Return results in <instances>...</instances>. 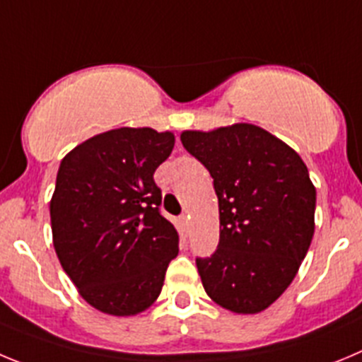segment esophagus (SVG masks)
I'll use <instances>...</instances> for the list:
<instances>
[{
    "instance_id": "1",
    "label": "esophagus",
    "mask_w": 362,
    "mask_h": 362,
    "mask_svg": "<svg viewBox=\"0 0 362 362\" xmlns=\"http://www.w3.org/2000/svg\"><path fill=\"white\" fill-rule=\"evenodd\" d=\"M189 214H182L180 216V223H182V227H184V230H187L189 229V226H191V221H189Z\"/></svg>"
}]
</instances>
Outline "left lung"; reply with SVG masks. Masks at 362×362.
I'll return each mask as SVG.
<instances>
[{"mask_svg":"<svg viewBox=\"0 0 362 362\" xmlns=\"http://www.w3.org/2000/svg\"><path fill=\"white\" fill-rule=\"evenodd\" d=\"M213 177L220 242L197 258L205 292L236 314L265 310L296 278L314 236L315 187L298 153L254 124L184 132Z\"/></svg>","mask_w":362,"mask_h":362,"instance_id":"left-lung-1","label":"left lung"}]
</instances>
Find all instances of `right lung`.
I'll return each instance as SVG.
<instances>
[{
    "mask_svg": "<svg viewBox=\"0 0 362 362\" xmlns=\"http://www.w3.org/2000/svg\"><path fill=\"white\" fill-rule=\"evenodd\" d=\"M173 133L119 128L71 149L50 202L54 247L79 294L104 314L151 307L178 254V233L160 213L155 169Z\"/></svg>",
    "mask_w": 362,
    "mask_h": 362,
    "instance_id": "1",
    "label": "right lung"
}]
</instances>
